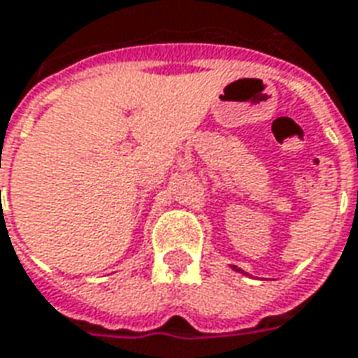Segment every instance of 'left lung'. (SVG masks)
<instances>
[{
  "mask_svg": "<svg viewBox=\"0 0 358 358\" xmlns=\"http://www.w3.org/2000/svg\"><path fill=\"white\" fill-rule=\"evenodd\" d=\"M233 269H237V267H233ZM237 271H241V273H245V271H243V269H237Z\"/></svg>",
  "mask_w": 358,
  "mask_h": 358,
  "instance_id": "left-lung-1",
  "label": "left lung"
}]
</instances>
